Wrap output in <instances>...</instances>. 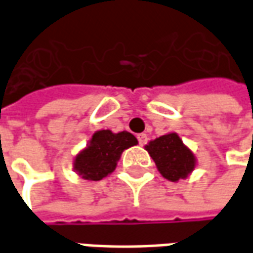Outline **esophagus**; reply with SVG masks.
Here are the masks:
<instances>
[{"mask_svg":"<svg viewBox=\"0 0 253 253\" xmlns=\"http://www.w3.org/2000/svg\"><path fill=\"white\" fill-rule=\"evenodd\" d=\"M137 138H138V142H139L141 146L146 145V142H148V135H146V134H139Z\"/></svg>","mask_w":253,"mask_h":253,"instance_id":"1","label":"esophagus"}]
</instances>
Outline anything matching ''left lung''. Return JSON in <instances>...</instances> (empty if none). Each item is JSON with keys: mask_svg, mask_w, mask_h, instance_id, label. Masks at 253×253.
I'll list each match as a JSON object with an SVG mask.
<instances>
[{"mask_svg": "<svg viewBox=\"0 0 253 253\" xmlns=\"http://www.w3.org/2000/svg\"><path fill=\"white\" fill-rule=\"evenodd\" d=\"M156 163L159 172L167 180L179 181L195 169L196 157L176 132L156 138L145 146Z\"/></svg>", "mask_w": 253, "mask_h": 253, "instance_id": "obj_1", "label": "left lung"}]
</instances>
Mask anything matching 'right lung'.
I'll return each instance as SVG.
<instances>
[{
	"instance_id": "add662e5",
	"label": "right lung",
	"mask_w": 253,
	"mask_h": 253,
	"mask_svg": "<svg viewBox=\"0 0 253 253\" xmlns=\"http://www.w3.org/2000/svg\"><path fill=\"white\" fill-rule=\"evenodd\" d=\"M137 143V138L131 132L99 130L92 135L88 145L74 157L73 169L85 180H101L115 170L123 150Z\"/></svg>"
}]
</instances>
